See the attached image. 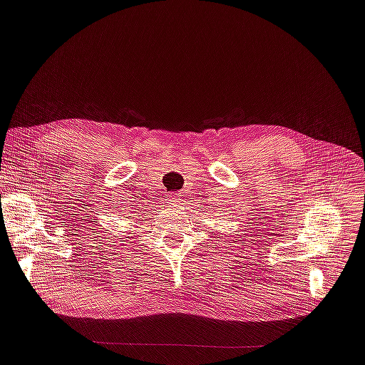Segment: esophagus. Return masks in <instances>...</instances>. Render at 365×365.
<instances>
[{
	"label": "esophagus",
	"instance_id": "esophagus-1",
	"mask_svg": "<svg viewBox=\"0 0 365 365\" xmlns=\"http://www.w3.org/2000/svg\"><path fill=\"white\" fill-rule=\"evenodd\" d=\"M171 204H178V198H171Z\"/></svg>",
	"mask_w": 365,
	"mask_h": 365
}]
</instances>
